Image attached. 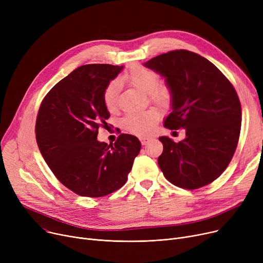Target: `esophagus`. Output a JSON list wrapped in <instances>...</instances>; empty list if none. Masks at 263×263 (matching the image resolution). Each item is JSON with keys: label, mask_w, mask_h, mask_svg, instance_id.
<instances>
[{"label": "esophagus", "mask_w": 263, "mask_h": 263, "mask_svg": "<svg viewBox=\"0 0 263 263\" xmlns=\"http://www.w3.org/2000/svg\"><path fill=\"white\" fill-rule=\"evenodd\" d=\"M140 140H141V142H142V144H143V145H146V144L150 141L149 137H146V136H141V137H140Z\"/></svg>", "instance_id": "esophagus-1"}]
</instances>
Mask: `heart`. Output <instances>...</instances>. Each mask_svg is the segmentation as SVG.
<instances>
[{
	"label": "heart",
	"instance_id": "b5f03b06",
	"mask_svg": "<svg viewBox=\"0 0 263 263\" xmlns=\"http://www.w3.org/2000/svg\"><path fill=\"white\" fill-rule=\"evenodd\" d=\"M123 80L130 83L137 90L149 95L150 98L158 103H163L168 98V90L165 86L158 85V74L143 66H134L123 77ZM118 101V83L110 82L103 91V102L105 107L114 110ZM159 120V112L155 108L146 110H136L126 115L123 118V127L129 132L137 135H147L154 131L157 121Z\"/></svg>",
	"mask_w": 263,
	"mask_h": 263
}]
</instances>
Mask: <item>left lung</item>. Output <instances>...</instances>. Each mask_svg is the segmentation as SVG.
Instances as JSON below:
<instances>
[{"instance_id": "8db88e82", "label": "left lung", "mask_w": 263, "mask_h": 263, "mask_svg": "<svg viewBox=\"0 0 263 263\" xmlns=\"http://www.w3.org/2000/svg\"><path fill=\"white\" fill-rule=\"evenodd\" d=\"M144 66L164 78L170 90L172 112L164 127L185 130L179 143L159 137L163 175L187 190L211 183L226 170L238 145L242 114L236 90L215 65L186 50L161 54Z\"/></svg>"}]
</instances>
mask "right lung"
I'll use <instances>...</instances> for the list:
<instances>
[{
  "label": "right lung",
  "instance_id": "right-lung-1",
  "mask_svg": "<svg viewBox=\"0 0 263 263\" xmlns=\"http://www.w3.org/2000/svg\"><path fill=\"white\" fill-rule=\"evenodd\" d=\"M123 66L90 64L61 80L41 102L36 140L50 170L80 196L102 197L127 182L142 144L120 134L115 144L97 140L109 117L103 91Z\"/></svg>",
  "mask_w": 263,
  "mask_h": 263
}]
</instances>
